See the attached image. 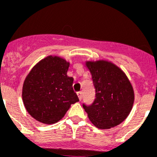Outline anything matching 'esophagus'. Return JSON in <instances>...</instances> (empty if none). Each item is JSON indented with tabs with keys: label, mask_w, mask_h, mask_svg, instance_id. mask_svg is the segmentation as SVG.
I'll list each match as a JSON object with an SVG mask.
<instances>
[{
	"label": "esophagus",
	"mask_w": 157,
	"mask_h": 157,
	"mask_svg": "<svg viewBox=\"0 0 157 157\" xmlns=\"http://www.w3.org/2000/svg\"><path fill=\"white\" fill-rule=\"evenodd\" d=\"M77 95H78V97L79 100H81V99H82V91H78Z\"/></svg>",
	"instance_id": "34e87169"
}]
</instances>
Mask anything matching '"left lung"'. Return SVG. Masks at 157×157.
Listing matches in <instances>:
<instances>
[{
    "label": "left lung",
    "instance_id": "8db88e82",
    "mask_svg": "<svg viewBox=\"0 0 157 157\" xmlns=\"http://www.w3.org/2000/svg\"><path fill=\"white\" fill-rule=\"evenodd\" d=\"M95 89V99L90 105L82 104L94 126L113 128L124 121L134 103V91L125 74L106 61L87 62Z\"/></svg>",
    "mask_w": 157,
    "mask_h": 157
}]
</instances>
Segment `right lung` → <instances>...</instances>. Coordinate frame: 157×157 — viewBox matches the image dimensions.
I'll use <instances>...</instances> for the list:
<instances>
[{
	"instance_id": "obj_1",
	"label": "right lung",
	"mask_w": 157,
	"mask_h": 157,
	"mask_svg": "<svg viewBox=\"0 0 157 157\" xmlns=\"http://www.w3.org/2000/svg\"><path fill=\"white\" fill-rule=\"evenodd\" d=\"M69 63L49 56L37 63L25 78L22 99L27 111L41 123L52 124L62 119L71 104L79 101L67 76Z\"/></svg>"
}]
</instances>
